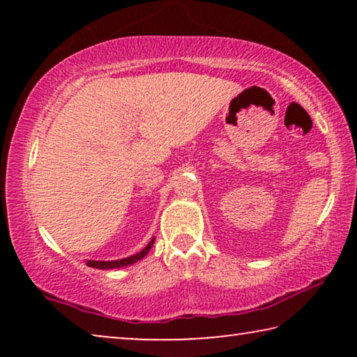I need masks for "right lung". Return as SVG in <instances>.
<instances>
[{"label": "right lung", "instance_id": "add662e5", "mask_svg": "<svg viewBox=\"0 0 357 357\" xmlns=\"http://www.w3.org/2000/svg\"><path fill=\"white\" fill-rule=\"evenodd\" d=\"M154 244V239H151V243L144 247L142 252H138L137 255H132L128 258H123V259H114V261H93V259H89L86 263L89 268H94V269H116V268H124V266H129V264H134L137 263L138 259H142L146 253L149 252L151 247Z\"/></svg>", "mask_w": 357, "mask_h": 357}]
</instances>
